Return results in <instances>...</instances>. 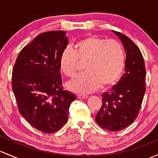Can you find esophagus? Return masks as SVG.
<instances>
[{
  "instance_id": "34e87169",
  "label": "esophagus",
  "mask_w": 158,
  "mask_h": 158,
  "mask_svg": "<svg viewBox=\"0 0 158 158\" xmlns=\"http://www.w3.org/2000/svg\"><path fill=\"white\" fill-rule=\"evenodd\" d=\"M77 98L79 99H87L88 96L85 94H78Z\"/></svg>"
}]
</instances>
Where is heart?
I'll use <instances>...</instances> for the list:
<instances>
[{
    "label": "heart",
    "instance_id": "b5f03b06",
    "mask_svg": "<svg viewBox=\"0 0 158 158\" xmlns=\"http://www.w3.org/2000/svg\"><path fill=\"white\" fill-rule=\"evenodd\" d=\"M75 48L68 46L62 52L60 70L72 77L79 70L80 61L85 62V73L67 82L68 89L76 93H90L101 85L111 87L119 80L125 67V56L118 42L88 36L78 41Z\"/></svg>",
    "mask_w": 158,
    "mask_h": 158
}]
</instances>
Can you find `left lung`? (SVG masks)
<instances>
[{"label":"left lung","mask_w":158,"mask_h":158,"mask_svg":"<svg viewBox=\"0 0 158 158\" xmlns=\"http://www.w3.org/2000/svg\"><path fill=\"white\" fill-rule=\"evenodd\" d=\"M112 32L118 37L125 50V73L110 91L102 95L103 105L96 115V122L103 129L118 131L128 127L137 117L145 92V67L137 46L124 34Z\"/></svg>","instance_id":"1"}]
</instances>
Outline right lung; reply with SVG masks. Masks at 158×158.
Segmentation results:
<instances>
[{"instance_id": "add662e5", "label": "right lung", "mask_w": 158, "mask_h": 158, "mask_svg": "<svg viewBox=\"0 0 158 158\" xmlns=\"http://www.w3.org/2000/svg\"><path fill=\"white\" fill-rule=\"evenodd\" d=\"M64 31L42 33L21 50L13 69L12 88L19 111L45 133L58 131L67 122L74 94L64 90L60 57L68 45Z\"/></svg>"}]
</instances>
